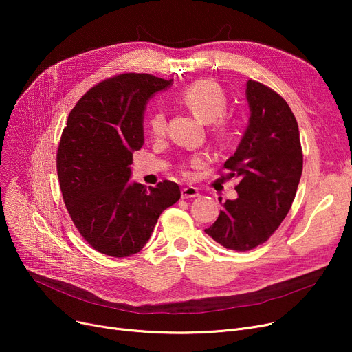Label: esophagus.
<instances>
[{
	"label": "esophagus",
	"instance_id": "34e87169",
	"mask_svg": "<svg viewBox=\"0 0 352 352\" xmlns=\"http://www.w3.org/2000/svg\"><path fill=\"white\" fill-rule=\"evenodd\" d=\"M181 197L182 198H197V197H199V192H198V188H195V187H186V188H182L181 190Z\"/></svg>",
	"mask_w": 352,
	"mask_h": 352
}]
</instances>
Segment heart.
<instances>
[{"label":"heart","instance_id":"heart-1","mask_svg":"<svg viewBox=\"0 0 352 352\" xmlns=\"http://www.w3.org/2000/svg\"><path fill=\"white\" fill-rule=\"evenodd\" d=\"M177 101L188 108L191 113L204 122H214V134L217 140L226 141L228 137V128L223 118L227 111V97L223 88L210 80H198L184 88L177 96ZM150 133L153 137L160 138L165 134L166 118L161 109L155 111L151 116ZM202 157H194L190 160L191 166H198L202 164ZM188 174V170H186Z\"/></svg>","mask_w":352,"mask_h":352}]
</instances>
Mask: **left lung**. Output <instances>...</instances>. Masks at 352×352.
Masks as SVG:
<instances>
[{
  "label": "left lung",
  "instance_id": "1",
  "mask_svg": "<svg viewBox=\"0 0 352 352\" xmlns=\"http://www.w3.org/2000/svg\"><path fill=\"white\" fill-rule=\"evenodd\" d=\"M250 121L224 168L238 177L236 199L206 232L223 247L250 251L264 244L287 217L302 174L298 124L287 101L270 87L248 80ZM221 202V201H219Z\"/></svg>",
  "mask_w": 352,
  "mask_h": 352
}]
</instances>
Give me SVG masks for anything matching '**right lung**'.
<instances>
[{
  "label": "right lung",
  "instance_id": "add662e5",
  "mask_svg": "<svg viewBox=\"0 0 352 352\" xmlns=\"http://www.w3.org/2000/svg\"><path fill=\"white\" fill-rule=\"evenodd\" d=\"M173 80L126 72L92 87L71 109L57 151V173L68 214L101 254L140 252L164 210L181 192L165 179L157 187L129 182L133 153L144 144V109Z\"/></svg>",
  "mask_w": 352,
  "mask_h": 352
}]
</instances>
